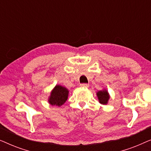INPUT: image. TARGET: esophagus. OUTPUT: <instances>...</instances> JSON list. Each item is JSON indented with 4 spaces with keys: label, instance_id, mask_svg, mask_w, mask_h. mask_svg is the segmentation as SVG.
Instances as JSON below:
<instances>
[{
    "label": "esophagus",
    "instance_id": "34e87169",
    "mask_svg": "<svg viewBox=\"0 0 151 151\" xmlns=\"http://www.w3.org/2000/svg\"><path fill=\"white\" fill-rule=\"evenodd\" d=\"M88 86H89V84H86V83H83V84H80V86L81 87H88Z\"/></svg>",
    "mask_w": 151,
    "mask_h": 151
}]
</instances>
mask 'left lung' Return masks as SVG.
<instances>
[{"label": "left lung", "instance_id": "obj_1", "mask_svg": "<svg viewBox=\"0 0 151 151\" xmlns=\"http://www.w3.org/2000/svg\"><path fill=\"white\" fill-rule=\"evenodd\" d=\"M99 102L102 104H106L109 99V95L106 90L100 91L97 93Z\"/></svg>", "mask_w": 151, "mask_h": 151}]
</instances>
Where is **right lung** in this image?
<instances>
[{"mask_svg":"<svg viewBox=\"0 0 151 151\" xmlns=\"http://www.w3.org/2000/svg\"><path fill=\"white\" fill-rule=\"evenodd\" d=\"M69 91L60 85H56L51 93L49 102L53 106H60L67 100Z\"/></svg>","mask_w":151,"mask_h":151,"instance_id":"add662e5","label":"right lung"}]
</instances>
